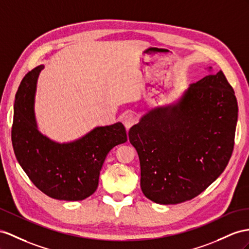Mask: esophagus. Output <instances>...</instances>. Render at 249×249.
I'll return each instance as SVG.
<instances>
[{"label":"esophagus","instance_id":"obj_1","mask_svg":"<svg viewBox=\"0 0 249 249\" xmlns=\"http://www.w3.org/2000/svg\"><path fill=\"white\" fill-rule=\"evenodd\" d=\"M122 122H123V124L125 125L126 129L128 130V129L130 128V127L137 122V118H136L135 114H132V113L125 114V116H124L123 119H122Z\"/></svg>","mask_w":249,"mask_h":249}]
</instances>
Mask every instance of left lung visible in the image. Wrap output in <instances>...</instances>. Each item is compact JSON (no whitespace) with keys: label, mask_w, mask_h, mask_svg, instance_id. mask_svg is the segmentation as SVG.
Masks as SVG:
<instances>
[{"label":"left lung","mask_w":249,"mask_h":249,"mask_svg":"<svg viewBox=\"0 0 249 249\" xmlns=\"http://www.w3.org/2000/svg\"><path fill=\"white\" fill-rule=\"evenodd\" d=\"M237 121V99L221 70L190 84L175 103L145 113L128 132L144 196L168 205L200 195L227 166Z\"/></svg>","instance_id":"obj_1"}]
</instances>
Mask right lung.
Wrapping results in <instances>:
<instances>
[{"label": "right lung", "mask_w": 249, "mask_h": 249, "mask_svg": "<svg viewBox=\"0 0 249 249\" xmlns=\"http://www.w3.org/2000/svg\"><path fill=\"white\" fill-rule=\"evenodd\" d=\"M44 65L24 76L16 94L11 141L18 164L42 193L56 200L81 201L99 185L105 158L114 146L125 143L122 123L95 127L84 137L58 143L37 129L35 98Z\"/></svg>", "instance_id": "add662e5"}]
</instances>
